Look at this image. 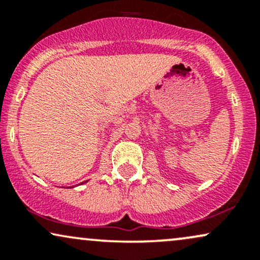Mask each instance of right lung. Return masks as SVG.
<instances>
[{
	"label": "right lung",
	"instance_id": "obj_1",
	"mask_svg": "<svg viewBox=\"0 0 260 260\" xmlns=\"http://www.w3.org/2000/svg\"><path fill=\"white\" fill-rule=\"evenodd\" d=\"M83 183H86V181H85V182H82V183H80V184H83ZM67 188H68V187H67ZM70 188H73V186L70 187Z\"/></svg>",
	"mask_w": 260,
	"mask_h": 260
}]
</instances>
